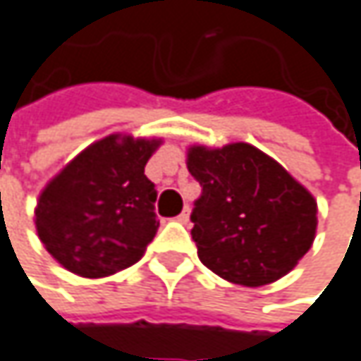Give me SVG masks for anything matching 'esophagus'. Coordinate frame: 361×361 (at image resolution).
Instances as JSON below:
<instances>
[{
	"label": "esophagus",
	"instance_id": "esophagus-1",
	"mask_svg": "<svg viewBox=\"0 0 361 361\" xmlns=\"http://www.w3.org/2000/svg\"><path fill=\"white\" fill-rule=\"evenodd\" d=\"M178 221H180V224H190V209H188V207L178 215Z\"/></svg>",
	"mask_w": 361,
	"mask_h": 361
}]
</instances>
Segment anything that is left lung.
<instances>
[{"label": "left lung", "instance_id": "obj_1", "mask_svg": "<svg viewBox=\"0 0 361 361\" xmlns=\"http://www.w3.org/2000/svg\"><path fill=\"white\" fill-rule=\"evenodd\" d=\"M188 171L202 185L192 211L198 259L219 278L265 286L312 249L318 202L278 161L247 142L188 148Z\"/></svg>", "mask_w": 361, "mask_h": 361}]
</instances>
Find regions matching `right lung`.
Returning a JSON list of instances; mask_svg holds the SVG:
<instances>
[{"instance_id":"add662e5","label":"right lung","mask_w":361,"mask_h":361,"mask_svg":"<svg viewBox=\"0 0 361 361\" xmlns=\"http://www.w3.org/2000/svg\"><path fill=\"white\" fill-rule=\"evenodd\" d=\"M161 137L110 133L90 144L37 198L39 240L64 269L106 278L142 259L159 230L157 188L144 167Z\"/></svg>"}]
</instances>
